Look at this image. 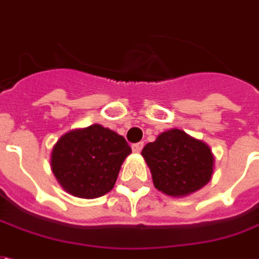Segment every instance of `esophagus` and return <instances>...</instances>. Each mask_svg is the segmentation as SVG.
<instances>
[{"mask_svg": "<svg viewBox=\"0 0 259 259\" xmlns=\"http://www.w3.org/2000/svg\"><path fill=\"white\" fill-rule=\"evenodd\" d=\"M143 148V142H139V143H135V145H132V150L135 153H141Z\"/></svg>", "mask_w": 259, "mask_h": 259, "instance_id": "obj_1", "label": "esophagus"}]
</instances>
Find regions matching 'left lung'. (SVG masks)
<instances>
[{"mask_svg":"<svg viewBox=\"0 0 259 259\" xmlns=\"http://www.w3.org/2000/svg\"><path fill=\"white\" fill-rule=\"evenodd\" d=\"M142 156L154 188L167 196H189L212 178L215 160L208 145L178 128L161 132L143 148Z\"/></svg>","mask_w":259,"mask_h":259,"instance_id":"8db88e82","label":"left lung"}]
</instances>
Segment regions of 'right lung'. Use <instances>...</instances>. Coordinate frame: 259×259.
<instances>
[{
	"mask_svg": "<svg viewBox=\"0 0 259 259\" xmlns=\"http://www.w3.org/2000/svg\"><path fill=\"white\" fill-rule=\"evenodd\" d=\"M131 152L121 135L92 124L58 139L51 153V168L65 192L80 199H96L114 188Z\"/></svg>",
	"mask_w": 259,
	"mask_h": 259,
	"instance_id": "right-lung-1",
	"label": "right lung"
}]
</instances>
